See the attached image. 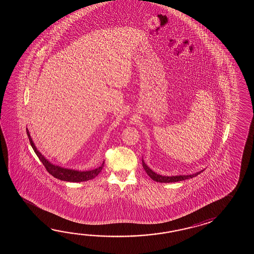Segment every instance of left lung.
<instances>
[{
  "label": "left lung",
  "instance_id": "8db88e82",
  "mask_svg": "<svg viewBox=\"0 0 254 254\" xmlns=\"http://www.w3.org/2000/svg\"><path fill=\"white\" fill-rule=\"evenodd\" d=\"M142 167L144 168L146 173L147 174L151 177L153 181L158 182V183H176V182H180V181H184L186 179L193 178L195 176H197L198 174H200L201 172L199 173H194V174H191V175H178V176H162L160 174H157V173L152 172L150 168L148 167L146 165L144 162L142 161Z\"/></svg>",
  "mask_w": 254,
  "mask_h": 254
}]
</instances>
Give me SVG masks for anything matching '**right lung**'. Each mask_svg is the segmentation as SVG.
I'll return each instance as SVG.
<instances>
[{
  "instance_id": "obj_1",
  "label": "right lung",
  "mask_w": 254,
  "mask_h": 254,
  "mask_svg": "<svg viewBox=\"0 0 254 254\" xmlns=\"http://www.w3.org/2000/svg\"><path fill=\"white\" fill-rule=\"evenodd\" d=\"M26 131H27L28 138H29L31 145L33 147V151L36 153V155L38 156L40 161L42 162L45 169L47 170V172L50 174H52L54 178L59 179V180H62V181H65V182L80 183V182H85V181L92 180V179L95 178L98 174L102 172L103 168V163L101 167L97 168L95 170H92V171H88V172H78V171L68 170V169L61 168L59 166H55L54 164H52L51 162H49L39 152L38 150L36 149V147H35L34 143L33 142V140H32V138L30 136L28 129H26Z\"/></svg>"
}]
</instances>
